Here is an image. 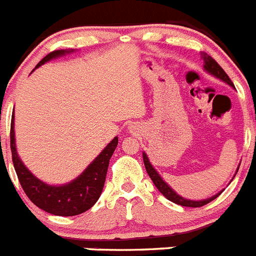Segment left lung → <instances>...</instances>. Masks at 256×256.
I'll use <instances>...</instances> for the list:
<instances>
[{"label":"left lung","mask_w":256,"mask_h":256,"mask_svg":"<svg viewBox=\"0 0 256 256\" xmlns=\"http://www.w3.org/2000/svg\"><path fill=\"white\" fill-rule=\"evenodd\" d=\"M202 60H204V70H206V72H209L210 75H213L214 78H217V79L222 80V82H224L226 84H228L230 86L234 88V82H231V79L228 78V75L224 72V70H223V68L218 65L217 62H216V60H213L210 56H208V54H202ZM142 160H144L145 170H146V172H148L149 177L152 178V181H153L154 185H156V188L160 190V194H163V196L167 198L170 202H176V204H178V206H191V208H199V206H206V204L210 202L212 200H214L216 198H218L220 194H222V191H220V192L214 195V196L208 198V199H204V200L185 199V198H182L181 195L177 194L176 191H174V188L168 185L164 180L160 177V174H158V172L156 171V168L152 166L148 156H146L145 153H142ZM238 167H240V166H238ZM238 167H237V171H238ZM237 171H236V174H237Z\"/></svg>","instance_id":"1"}]
</instances>
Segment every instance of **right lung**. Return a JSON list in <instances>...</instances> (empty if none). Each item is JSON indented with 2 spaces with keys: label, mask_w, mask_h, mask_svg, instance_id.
<instances>
[{
  "label": "right lung",
  "mask_w": 256,
  "mask_h": 256,
  "mask_svg": "<svg viewBox=\"0 0 256 256\" xmlns=\"http://www.w3.org/2000/svg\"><path fill=\"white\" fill-rule=\"evenodd\" d=\"M71 52H74V50H54L39 62L36 68L50 60L65 56L66 54H71ZM14 120H15V116L12 114L10 131L12 163L20 185L32 202H34L38 208L43 209L47 213L62 216V217L78 216L90 209L102 194L108 164L117 146L118 138H114L76 178L64 185H48L43 182L42 180L36 178L20 160L16 150Z\"/></svg>",
  "instance_id": "add662e5"
}]
</instances>
